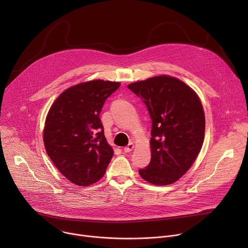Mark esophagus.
Masks as SVG:
<instances>
[{
	"instance_id": "obj_1",
	"label": "esophagus",
	"mask_w": 248,
	"mask_h": 248,
	"mask_svg": "<svg viewBox=\"0 0 248 248\" xmlns=\"http://www.w3.org/2000/svg\"><path fill=\"white\" fill-rule=\"evenodd\" d=\"M133 148H134V144L132 143V142H130L127 146H125L124 148V152H125V153H128V152H130V151H132L133 150Z\"/></svg>"
}]
</instances>
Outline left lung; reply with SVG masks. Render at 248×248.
Segmentation results:
<instances>
[{"label":"left lung","instance_id":"obj_1","mask_svg":"<svg viewBox=\"0 0 248 248\" xmlns=\"http://www.w3.org/2000/svg\"><path fill=\"white\" fill-rule=\"evenodd\" d=\"M143 100L152 120L151 161L139 174L156 186L170 185L189 170L204 140L199 97L184 81L159 76L127 85Z\"/></svg>","mask_w":248,"mask_h":248}]
</instances>
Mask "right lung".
<instances>
[{
  "label": "right lung",
  "instance_id": "add662e5",
  "mask_svg": "<svg viewBox=\"0 0 248 248\" xmlns=\"http://www.w3.org/2000/svg\"><path fill=\"white\" fill-rule=\"evenodd\" d=\"M120 85L101 79L77 84L64 90L48 112L43 131L46 152L77 186L97 183L114 155L99 116L106 99Z\"/></svg>",
  "mask_w": 248,
  "mask_h": 248
}]
</instances>
